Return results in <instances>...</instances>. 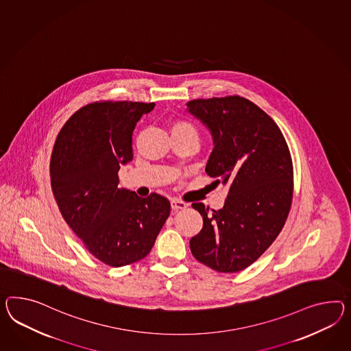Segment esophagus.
<instances>
[{"instance_id": "obj_1", "label": "esophagus", "mask_w": 351, "mask_h": 351, "mask_svg": "<svg viewBox=\"0 0 351 351\" xmlns=\"http://www.w3.org/2000/svg\"><path fill=\"white\" fill-rule=\"evenodd\" d=\"M171 206L174 211H178V210H182V208H186L189 205H187L186 202H183V201H180V199L173 198L171 201Z\"/></svg>"}]
</instances>
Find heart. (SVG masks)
<instances>
[{"mask_svg": "<svg viewBox=\"0 0 351 351\" xmlns=\"http://www.w3.org/2000/svg\"><path fill=\"white\" fill-rule=\"evenodd\" d=\"M171 132H191V134H196V128L192 126L189 122L184 121H178L171 126Z\"/></svg>", "mask_w": 351, "mask_h": 351, "instance_id": "b5f03b06", "label": "heart"}]
</instances>
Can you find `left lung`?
<instances>
[{
  "label": "left lung",
  "mask_w": 351,
  "mask_h": 351,
  "mask_svg": "<svg viewBox=\"0 0 351 351\" xmlns=\"http://www.w3.org/2000/svg\"><path fill=\"white\" fill-rule=\"evenodd\" d=\"M187 112L206 126L214 149L207 174L226 186L224 206H192L202 215L191 238L193 257L219 272L248 267L276 239L293 198V162L274 119L242 97L191 100Z\"/></svg>",
  "instance_id": "obj_1"
}]
</instances>
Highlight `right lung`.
<instances>
[{"instance_id": "right-lung-1", "label": "right lung", "mask_w": 351, "mask_h": 351, "mask_svg": "<svg viewBox=\"0 0 351 351\" xmlns=\"http://www.w3.org/2000/svg\"><path fill=\"white\" fill-rule=\"evenodd\" d=\"M154 103L100 101L73 113L57 136L51 183L63 219L91 254L121 267L143 260L171 214L158 193L138 197L119 189L118 171L131 162L132 134Z\"/></svg>"}]
</instances>
